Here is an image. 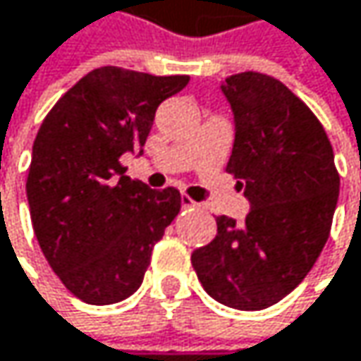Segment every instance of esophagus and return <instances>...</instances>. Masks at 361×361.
I'll return each mask as SVG.
<instances>
[{
    "instance_id": "34e87169",
    "label": "esophagus",
    "mask_w": 361,
    "mask_h": 361,
    "mask_svg": "<svg viewBox=\"0 0 361 361\" xmlns=\"http://www.w3.org/2000/svg\"><path fill=\"white\" fill-rule=\"evenodd\" d=\"M199 207H201V205H199L197 201H192L190 197H186V195L182 197V209H199Z\"/></svg>"
}]
</instances>
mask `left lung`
<instances>
[{
    "label": "left lung",
    "mask_w": 361,
    "mask_h": 361,
    "mask_svg": "<svg viewBox=\"0 0 361 361\" xmlns=\"http://www.w3.org/2000/svg\"><path fill=\"white\" fill-rule=\"evenodd\" d=\"M235 116L226 171L250 201L245 222L220 216L216 239L192 254L205 292L260 311L313 269L332 226L341 179L315 114L279 80L245 71L222 82Z\"/></svg>",
    "instance_id": "obj_1"
}]
</instances>
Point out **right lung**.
<instances>
[{"label": "right lung", "mask_w": 361, "mask_h": 361, "mask_svg": "<svg viewBox=\"0 0 361 361\" xmlns=\"http://www.w3.org/2000/svg\"><path fill=\"white\" fill-rule=\"evenodd\" d=\"M188 80L99 67L56 101L37 130L27 177L33 231L63 286L88 305L135 294L154 243L179 214L175 188L130 179L120 156H141L156 107Z\"/></svg>", "instance_id": "obj_1"}]
</instances>
